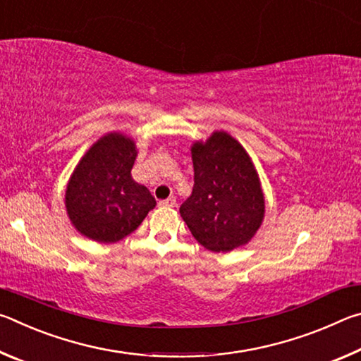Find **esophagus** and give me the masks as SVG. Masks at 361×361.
<instances>
[{
	"instance_id": "34e87169",
	"label": "esophagus",
	"mask_w": 361,
	"mask_h": 361,
	"mask_svg": "<svg viewBox=\"0 0 361 361\" xmlns=\"http://www.w3.org/2000/svg\"><path fill=\"white\" fill-rule=\"evenodd\" d=\"M159 205H162V207H175L176 205V199L172 195V197H169L166 200H161V202H159Z\"/></svg>"
}]
</instances>
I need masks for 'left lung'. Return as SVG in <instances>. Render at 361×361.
<instances>
[{
	"mask_svg": "<svg viewBox=\"0 0 361 361\" xmlns=\"http://www.w3.org/2000/svg\"><path fill=\"white\" fill-rule=\"evenodd\" d=\"M191 152L194 186L180 207L181 218L210 252L245 245L264 218V197L252 159L226 132L194 143Z\"/></svg>",
	"mask_w": 361,
	"mask_h": 361,
	"instance_id": "1",
	"label": "left lung"
}]
</instances>
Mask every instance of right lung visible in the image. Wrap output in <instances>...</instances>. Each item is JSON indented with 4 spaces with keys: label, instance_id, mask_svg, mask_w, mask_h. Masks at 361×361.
Returning a JSON list of instances; mask_svg holds the SVG:
<instances>
[{
    "label": "right lung",
    "instance_id": "right-lung-1",
    "mask_svg": "<svg viewBox=\"0 0 361 361\" xmlns=\"http://www.w3.org/2000/svg\"><path fill=\"white\" fill-rule=\"evenodd\" d=\"M135 143L122 133L100 138L78 164L66 186V212L89 239L113 243L135 231L156 207L148 188L132 178Z\"/></svg>",
    "mask_w": 361,
    "mask_h": 361
}]
</instances>
